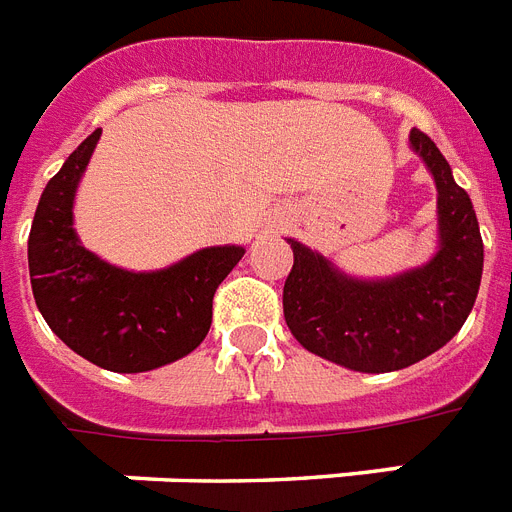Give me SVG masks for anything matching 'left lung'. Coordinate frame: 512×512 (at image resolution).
I'll list each match as a JSON object with an SVG mask.
<instances>
[{
    "label": "left lung",
    "instance_id": "1",
    "mask_svg": "<svg viewBox=\"0 0 512 512\" xmlns=\"http://www.w3.org/2000/svg\"><path fill=\"white\" fill-rule=\"evenodd\" d=\"M436 182V253L394 277H351L288 237L293 269L282 288L290 333L306 351L357 372H394L431 357L457 335L476 304L484 243L468 192L420 129L410 132Z\"/></svg>",
    "mask_w": 512,
    "mask_h": 512
}]
</instances>
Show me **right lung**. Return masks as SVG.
Instances as JSON below:
<instances>
[{
    "label": "right lung",
    "mask_w": 512,
    "mask_h": 512,
    "mask_svg": "<svg viewBox=\"0 0 512 512\" xmlns=\"http://www.w3.org/2000/svg\"><path fill=\"white\" fill-rule=\"evenodd\" d=\"M102 129H94L49 179L28 235L36 306L52 333L110 372H147L200 346L219 282L243 245H211L150 272L121 269L84 248L73 230L76 190Z\"/></svg>",
    "instance_id": "obj_1"
}]
</instances>
